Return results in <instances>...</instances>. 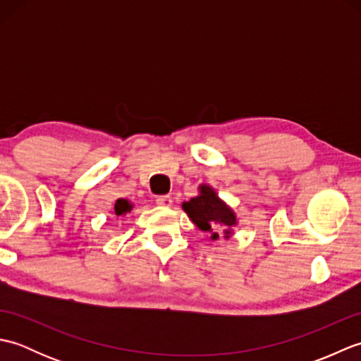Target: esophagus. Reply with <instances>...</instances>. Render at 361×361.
I'll return each instance as SVG.
<instances>
[{"mask_svg": "<svg viewBox=\"0 0 361 361\" xmlns=\"http://www.w3.org/2000/svg\"><path fill=\"white\" fill-rule=\"evenodd\" d=\"M157 204L169 208V206L172 204V197L171 195H159V197H157Z\"/></svg>", "mask_w": 361, "mask_h": 361, "instance_id": "esophagus-1", "label": "esophagus"}]
</instances>
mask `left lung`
I'll return each mask as SVG.
<instances>
[{"label": "left lung", "instance_id": "1", "mask_svg": "<svg viewBox=\"0 0 361 361\" xmlns=\"http://www.w3.org/2000/svg\"><path fill=\"white\" fill-rule=\"evenodd\" d=\"M183 209L202 231L212 233V240L219 239L217 229L221 228L225 235L229 237L231 226L235 225L233 209H229L209 186H200V195L183 203Z\"/></svg>", "mask_w": 361, "mask_h": 361}]
</instances>
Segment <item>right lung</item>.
Segmentation results:
<instances>
[{
  "mask_svg": "<svg viewBox=\"0 0 361 361\" xmlns=\"http://www.w3.org/2000/svg\"><path fill=\"white\" fill-rule=\"evenodd\" d=\"M132 208H133V206L130 204L128 200H124V198H119V200L114 203V214H116V216H122V214L132 211Z\"/></svg>",
  "mask_w": 361,
  "mask_h": 361,
  "instance_id": "1",
  "label": "right lung"
}]
</instances>
